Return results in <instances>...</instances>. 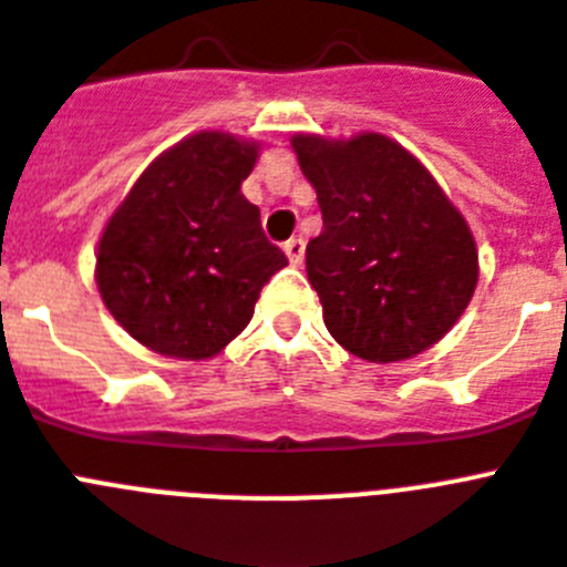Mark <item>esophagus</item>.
I'll return each mask as SVG.
<instances>
[{"label": "esophagus", "instance_id": "1", "mask_svg": "<svg viewBox=\"0 0 567 567\" xmlns=\"http://www.w3.org/2000/svg\"><path fill=\"white\" fill-rule=\"evenodd\" d=\"M285 254H288L291 265H302V259H306V241L293 236V239L285 241Z\"/></svg>", "mask_w": 567, "mask_h": 567}]
</instances>
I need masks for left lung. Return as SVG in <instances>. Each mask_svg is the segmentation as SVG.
<instances>
[{
    "mask_svg": "<svg viewBox=\"0 0 567 567\" xmlns=\"http://www.w3.org/2000/svg\"><path fill=\"white\" fill-rule=\"evenodd\" d=\"M291 144L322 210L306 270L331 337L369 363L435 346L478 282L467 221L421 161L389 137L297 135Z\"/></svg>",
    "mask_w": 567,
    "mask_h": 567,
    "instance_id": "8db88e82",
    "label": "left lung"
}]
</instances>
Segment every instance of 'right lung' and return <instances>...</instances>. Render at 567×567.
I'll return each mask as SVG.
<instances>
[{"instance_id": "right-lung-1", "label": "right lung", "mask_w": 567, "mask_h": 567, "mask_svg": "<svg viewBox=\"0 0 567 567\" xmlns=\"http://www.w3.org/2000/svg\"><path fill=\"white\" fill-rule=\"evenodd\" d=\"M256 144L202 132L164 152L109 218L100 297L137 342L181 360L225 349L288 256L241 195Z\"/></svg>"}]
</instances>
